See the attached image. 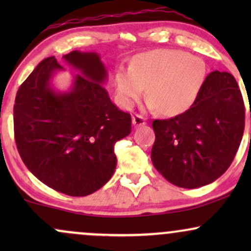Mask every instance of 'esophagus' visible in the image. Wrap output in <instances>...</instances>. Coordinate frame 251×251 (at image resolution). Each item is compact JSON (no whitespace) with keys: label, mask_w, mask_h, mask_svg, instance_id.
I'll use <instances>...</instances> for the list:
<instances>
[{"label":"esophagus","mask_w":251,"mask_h":251,"mask_svg":"<svg viewBox=\"0 0 251 251\" xmlns=\"http://www.w3.org/2000/svg\"><path fill=\"white\" fill-rule=\"evenodd\" d=\"M132 123H133L134 126H143L148 123V119L142 116H138L137 114V116H134L133 118H132Z\"/></svg>","instance_id":"1"}]
</instances>
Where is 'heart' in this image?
<instances>
[{"label":"heart","instance_id":"b5f03b06","mask_svg":"<svg viewBox=\"0 0 251 251\" xmlns=\"http://www.w3.org/2000/svg\"><path fill=\"white\" fill-rule=\"evenodd\" d=\"M206 76L208 67L201 57L179 50H154L135 56L131 67L120 66L114 83L124 108H133L149 87V107L176 116L195 105Z\"/></svg>","mask_w":251,"mask_h":251}]
</instances>
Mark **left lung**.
Returning <instances> with one entry per match:
<instances>
[{
	"label": "left lung",
	"instance_id": "obj_1",
	"mask_svg": "<svg viewBox=\"0 0 251 251\" xmlns=\"http://www.w3.org/2000/svg\"><path fill=\"white\" fill-rule=\"evenodd\" d=\"M152 127L151 159L165 179L185 189L215 181L232 163L243 137L244 102L235 77L210 73L191 108L154 120Z\"/></svg>",
	"mask_w": 251,
	"mask_h": 251
}]
</instances>
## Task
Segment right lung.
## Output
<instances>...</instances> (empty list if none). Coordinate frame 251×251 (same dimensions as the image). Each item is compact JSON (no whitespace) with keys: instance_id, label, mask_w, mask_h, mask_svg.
<instances>
[{"instance_id":"right-lung-1","label":"right lung","mask_w":251,"mask_h":251,"mask_svg":"<svg viewBox=\"0 0 251 251\" xmlns=\"http://www.w3.org/2000/svg\"><path fill=\"white\" fill-rule=\"evenodd\" d=\"M77 74L68 91L54 87L65 68L54 56L42 60L20 86L14 105V132L28 170L50 188L87 196L114 174V145L131 133V116L112 102L103 87L107 70L97 51L62 56Z\"/></svg>"}]
</instances>
